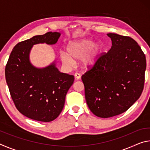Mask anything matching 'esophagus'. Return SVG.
<instances>
[{"mask_svg": "<svg viewBox=\"0 0 150 150\" xmlns=\"http://www.w3.org/2000/svg\"><path fill=\"white\" fill-rule=\"evenodd\" d=\"M75 77L76 79H77V80L81 78V75L78 73H75Z\"/></svg>", "mask_w": 150, "mask_h": 150, "instance_id": "1", "label": "esophagus"}]
</instances>
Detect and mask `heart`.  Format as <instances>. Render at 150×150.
Masks as SVG:
<instances>
[{"label":"heart","mask_w":150,"mask_h":150,"mask_svg":"<svg viewBox=\"0 0 150 150\" xmlns=\"http://www.w3.org/2000/svg\"><path fill=\"white\" fill-rule=\"evenodd\" d=\"M67 54L62 52L60 59L63 65L71 67L74 61L82 59V64L85 67H90L96 62L100 52V46L98 44H94L89 39H84L71 42L67 47Z\"/></svg>","instance_id":"obj_1"}]
</instances>
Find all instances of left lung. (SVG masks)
<instances>
[{
  "mask_svg": "<svg viewBox=\"0 0 150 150\" xmlns=\"http://www.w3.org/2000/svg\"><path fill=\"white\" fill-rule=\"evenodd\" d=\"M112 47L98 55L82 75L87 104L100 118L126 112L138 99L144 89L146 55L129 36L109 33Z\"/></svg>",
  "mask_w": 150,
  "mask_h": 150,
  "instance_id": "obj_1",
  "label": "left lung"
}]
</instances>
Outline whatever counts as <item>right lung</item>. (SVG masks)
<instances>
[{
  "label": "right lung",
  "instance_id": "right-lung-1",
  "mask_svg": "<svg viewBox=\"0 0 150 150\" xmlns=\"http://www.w3.org/2000/svg\"><path fill=\"white\" fill-rule=\"evenodd\" d=\"M59 32L35 35L14 47L5 67V77L14 105L20 113L32 120L51 122L60 115L65 96L74 76L61 73L54 63L43 69L31 65L29 54L33 45L54 44Z\"/></svg>",
  "mask_w": 150,
  "mask_h": 150
}]
</instances>
